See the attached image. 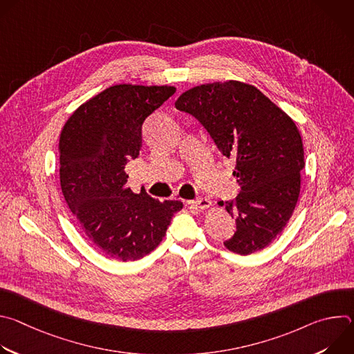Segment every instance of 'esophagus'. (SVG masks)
<instances>
[{
    "instance_id": "1",
    "label": "esophagus",
    "mask_w": 354,
    "mask_h": 354,
    "mask_svg": "<svg viewBox=\"0 0 354 354\" xmlns=\"http://www.w3.org/2000/svg\"><path fill=\"white\" fill-rule=\"evenodd\" d=\"M189 205L196 209H200V210H206L212 206V201L209 198H196V200L189 201Z\"/></svg>"
}]
</instances>
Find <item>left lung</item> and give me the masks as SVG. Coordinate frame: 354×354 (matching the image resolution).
Segmentation results:
<instances>
[{
  "instance_id": "1",
  "label": "left lung",
  "mask_w": 354,
  "mask_h": 354,
  "mask_svg": "<svg viewBox=\"0 0 354 354\" xmlns=\"http://www.w3.org/2000/svg\"><path fill=\"white\" fill-rule=\"evenodd\" d=\"M175 106L194 116L236 162L232 175L241 190L220 201L236 225L225 248L239 255L262 250L284 230L299 196L306 162L295 123L258 88L239 81L194 86Z\"/></svg>"
}]
</instances>
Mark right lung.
<instances>
[{"label": "right lung", "mask_w": 354, "mask_h": 354, "mask_svg": "<svg viewBox=\"0 0 354 354\" xmlns=\"http://www.w3.org/2000/svg\"><path fill=\"white\" fill-rule=\"evenodd\" d=\"M175 86L119 84L82 104L66 122L59 142L60 183L88 241L108 258L130 262L153 252L182 210L126 186L124 167L140 156L144 120Z\"/></svg>", "instance_id": "add662e5"}]
</instances>
